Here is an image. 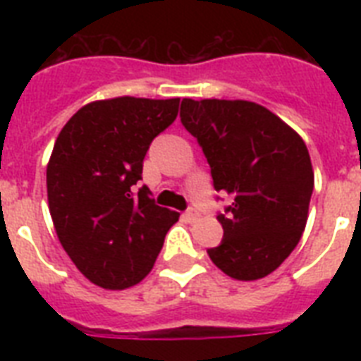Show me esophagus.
Wrapping results in <instances>:
<instances>
[{
    "instance_id": "esophagus-1",
    "label": "esophagus",
    "mask_w": 361,
    "mask_h": 361,
    "mask_svg": "<svg viewBox=\"0 0 361 361\" xmlns=\"http://www.w3.org/2000/svg\"><path fill=\"white\" fill-rule=\"evenodd\" d=\"M183 217H185V219L189 221V223H195V221L200 219V212H198L197 208H189L185 212V214H183Z\"/></svg>"
}]
</instances>
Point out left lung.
<instances>
[{"label": "left lung", "instance_id": "obj_1", "mask_svg": "<svg viewBox=\"0 0 361 361\" xmlns=\"http://www.w3.org/2000/svg\"><path fill=\"white\" fill-rule=\"evenodd\" d=\"M180 118L208 159L215 191L232 198L217 215L223 240L208 249L212 262L232 279H262L307 223L314 174L305 142L251 101L183 99Z\"/></svg>", "mask_w": 361, "mask_h": 361}]
</instances>
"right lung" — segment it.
<instances>
[{
    "label": "right lung",
    "instance_id": "obj_1",
    "mask_svg": "<svg viewBox=\"0 0 361 361\" xmlns=\"http://www.w3.org/2000/svg\"><path fill=\"white\" fill-rule=\"evenodd\" d=\"M180 99L116 97L71 118L47 166L54 228L75 266L97 286L123 290L152 271L180 214L142 185L149 144L178 116Z\"/></svg>",
    "mask_w": 361,
    "mask_h": 361
}]
</instances>
